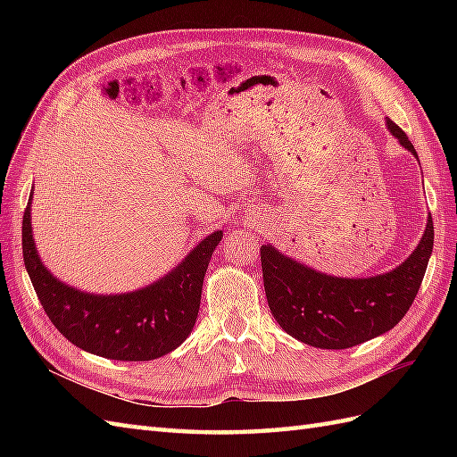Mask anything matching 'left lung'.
Listing matches in <instances>:
<instances>
[{"instance_id":"1","label":"left lung","mask_w":457,"mask_h":457,"mask_svg":"<svg viewBox=\"0 0 457 457\" xmlns=\"http://www.w3.org/2000/svg\"><path fill=\"white\" fill-rule=\"evenodd\" d=\"M398 143L413 156L416 148L393 120H386ZM435 228H427L413 253L395 270L371 278H337L284 257L272 245L261 247L265 294L272 316L289 336L318 349H349L378 337L403 320L416 299Z\"/></svg>"}]
</instances>
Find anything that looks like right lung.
Returning a JSON list of instances; mask_svg holds the SVG:
<instances>
[{"mask_svg": "<svg viewBox=\"0 0 457 457\" xmlns=\"http://www.w3.org/2000/svg\"><path fill=\"white\" fill-rule=\"evenodd\" d=\"M220 238V230L210 234L175 270L139 292L89 295L64 286L41 265L30 205L22 217L24 265L53 326L79 349L128 362L154 361L188 337L200 311L204 276Z\"/></svg>", "mask_w": 457, "mask_h": 457, "instance_id": "obj_1", "label": "right lung"}]
</instances>
